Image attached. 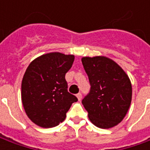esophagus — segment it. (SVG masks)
I'll return each instance as SVG.
<instances>
[{"instance_id": "1", "label": "esophagus", "mask_w": 150, "mask_h": 150, "mask_svg": "<svg viewBox=\"0 0 150 150\" xmlns=\"http://www.w3.org/2000/svg\"><path fill=\"white\" fill-rule=\"evenodd\" d=\"M77 98H78V99L79 101L82 99V93H78V94H77Z\"/></svg>"}]
</instances>
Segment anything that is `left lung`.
Returning a JSON list of instances; mask_svg holds the SVG:
<instances>
[{
	"label": "left lung",
	"instance_id": "obj_1",
	"mask_svg": "<svg viewBox=\"0 0 150 150\" xmlns=\"http://www.w3.org/2000/svg\"><path fill=\"white\" fill-rule=\"evenodd\" d=\"M89 93L82 100L90 121L101 129L119 124L129 108L132 86L129 77L118 64L105 57H83Z\"/></svg>",
	"mask_w": 150,
	"mask_h": 150
}]
</instances>
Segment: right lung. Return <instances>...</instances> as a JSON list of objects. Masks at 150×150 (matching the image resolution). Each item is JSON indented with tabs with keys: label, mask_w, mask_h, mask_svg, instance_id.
I'll use <instances>...</instances> for the list:
<instances>
[{
	"label": "right lung",
	"mask_w": 150,
	"mask_h": 150,
	"mask_svg": "<svg viewBox=\"0 0 150 150\" xmlns=\"http://www.w3.org/2000/svg\"><path fill=\"white\" fill-rule=\"evenodd\" d=\"M73 55L52 52L32 61L21 83V100L28 118L42 128H52L66 118L78 98L67 91L66 73Z\"/></svg>",
	"instance_id": "right-lung-1"
}]
</instances>
